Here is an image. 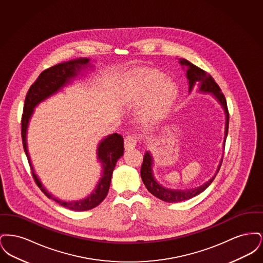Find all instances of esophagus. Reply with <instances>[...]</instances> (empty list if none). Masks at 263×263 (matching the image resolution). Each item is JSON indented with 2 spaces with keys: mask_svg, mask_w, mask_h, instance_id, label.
<instances>
[{
  "mask_svg": "<svg viewBox=\"0 0 263 263\" xmlns=\"http://www.w3.org/2000/svg\"><path fill=\"white\" fill-rule=\"evenodd\" d=\"M137 144V138L134 136H127L124 140V146L125 150H132L136 147Z\"/></svg>",
  "mask_w": 263,
  "mask_h": 263,
  "instance_id": "obj_1",
  "label": "esophagus"
}]
</instances>
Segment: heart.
<instances>
[{"label":"heart","instance_id":"heart-1","mask_svg":"<svg viewBox=\"0 0 263 263\" xmlns=\"http://www.w3.org/2000/svg\"><path fill=\"white\" fill-rule=\"evenodd\" d=\"M163 78V73L150 71L138 75L132 82L133 91L138 97L144 98L149 95L143 110V118L147 121H155L164 116L176 98L175 84Z\"/></svg>","mask_w":263,"mask_h":263}]
</instances>
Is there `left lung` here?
Masks as SVG:
<instances>
[{"label": "left lung", "mask_w": 263, "mask_h": 263, "mask_svg": "<svg viewBox=\"0 0 263 263\" xmlns=\"http://www.w3.org/2000/svg\"><path fill=\"white\" fill-rule=\"evenodd\" d=\"M179 63L183 68H186V76H187L188 82H189V92H191L192 88L195 85H198L200 92H207L211 93L216 100L222 105L223 109L226 113V127H225V141H224V148H225L226 139L228 135L229 130V110L227 106V100H226L224 93L221 91V88L218 86V84L215 82L212 76L209 75L207 72L200 69L199 67L193 65L185 59H179ZM223 161V159H222ZM222 161L219 164V167L217 170V174L221 167ZM153 157L150 153L147 152L143 158V163L141 166V177L145 184V186L148 189L154 196L158 197L159 199L164 202H180V201L188 200L196 195H198L201 192H203L206 188L208 187L213 180L215 179L216 175L212 178L201 185L199 187L190 188V189H170V188L163 187L162 184L157 182L155 176L153 175Z\"/></svg>", "instance_id": "1"}]
</instances>
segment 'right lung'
<instances>
[{
	"label": "right lung",
	"instance_id": "obj_1",
	"mask_svg": "<svg viewBox=\"0 0 263 263\" xmlns=\"http://www.w3.org/2000/svg\"><path fill=\"white\" fill-rule=\"evenodd\" d=\"M88 62L89 59L88 58H80L55 65L43 71L27 91V95L25 97L24 113L22 116V138L24 150L27 157V161L30 165L31 174L35 183L48 198L53 199L63 207L74 211H86L92 209L104 200L108 193L113 170L115 167L116 162L120 157H122L124 153L123 137L117 133H114L102 139V141L99 144L97 155L98 160L102 165V173L97 187L90 193V195H88L87 198L83 200L63 201L55 198L49 193L34 174L26 146V130L34 107L38 103H40L42 100H46L52 95L56 93L63 87L68 85L71 80L75 79L79 75L82 69L88 66Z\"/></svg>",
	"mask_w": 263,
	"mask_h": 263
}]
</instances>
